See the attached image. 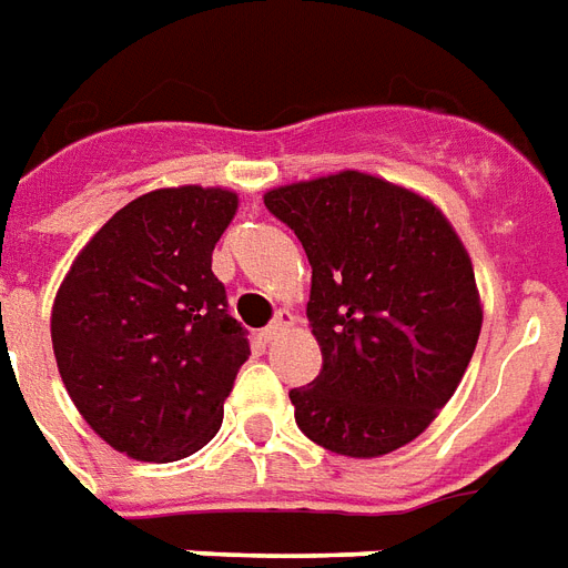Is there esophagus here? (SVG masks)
Masks as SVG:
<instances>
[{
    "label": "esophagus",
    "instance_id": "obj_1",
    "mask_svg": "<svg viewBox=\"0 0 568 568\" xmlns=\"http://www.w3.org/2000/svg\"><path fill=\"white\" fill-rule=\"evenodd\" d=\"M292 325H295V316H292L288 310H280V313L273 316L271 325H267L262 331L264 343H271V339H276V337H280V334H285V331H288V327H292Z\"/></svg>",
    "mask_w": 568,
    "mask_h": 568
}]
</instances>
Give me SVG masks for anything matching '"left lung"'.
Masks as SVG:
<instances>
[{"label":"left lung","instance_id":"1","mask_svg":"<svg viewBox=\"0 0 568 568\" xmlns=\"http://www.w3.org/2000/svg\"><path fill=\"white\" fill-rule=\"evenodd\" d=\"M313 285L322 369L292 388L295 422L334 455L379 457L427 430L464 379L481 331L476 273L434 201L339 171L271 189Z\"/></svg>","mask_w":568,"mask_h":568}]
</instances>
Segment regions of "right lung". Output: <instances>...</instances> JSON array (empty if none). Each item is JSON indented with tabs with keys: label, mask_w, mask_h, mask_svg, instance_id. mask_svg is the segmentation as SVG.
I'll return each mask as SVG.
<instances>
[{
	"label": "right lung",
	"mask_w": 568,
	"mask_h": 568,
	"mask_svg": "<svg viewBox=\"0 0 568 568\" xmlns=\"http://www.w3.org/2000/svg\"><path fill=\"white\" fill-rule=\"evenodd\" d=\"M231 189H155L116 210L65 273L50 337L69 397L104 443L150 464L195 455L250 358L213 276Z\"/></svg>",
	"instance_id": "right-lung-1"
}]
</instances>
